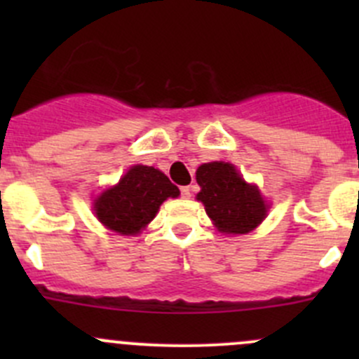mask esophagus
<instances>
[{"label":"esophagus","instance_id":"esophagus-1","mask_svg":"<svg viewBox=\"0 0 359 359\" xmlns=\"http://www.w3.org/2000/svg\"><path fill=\"white\" fill-rule=\"evenodd\" d=\"M180 194H182V198H191L193 189H191L189 186H184V187H180Z\"/></svg>","mask_w":359,"mask_h":359}]
</instances>
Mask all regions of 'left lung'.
<instances>
[{
	"label": "left lung",
	"mask_w": 359,
	"mask_h": 359,
	"mask_svg": "<svg viewBox=\"0 0 359 359\" xmlns=\"http://www.w3.org/2000/svg\"><path fill=\"white\" fill-rule=\"evenodd\" d=\"M196 180L201 187L196 198L220 233H250L266 217L267 205L259 189L245 182L231 163H205L198 168Z\"/></svg>",
	"instance_id": "left-lung-1"
}]
</instances>
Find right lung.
Instances as JSON below:
<instances>
[{
	"instance_id": "obj_1",
	"label": "right lung",
	"mask_w": 359,
	"mask_h": 359,
	"mask_svg": "<svg viewBox=\"0 0 359 359\" xmlns=\"http://www.w3.org/2000/svg\"><path fill=\"white\" fill-rule=\"evenodd\" d=\"M179 187L153 166L137 165L126 172L118 186L95 200V215L111 231L137 234L156 215L166 198H177Z\"/></svg>"
}]
</instances>
